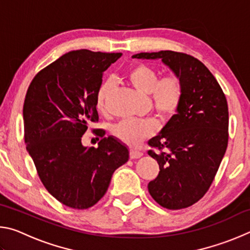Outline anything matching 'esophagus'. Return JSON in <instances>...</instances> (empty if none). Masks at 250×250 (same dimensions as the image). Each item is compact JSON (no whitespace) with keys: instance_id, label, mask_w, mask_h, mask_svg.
I'll return each mask as SVG.
<instances>
[{"instance_id":"1","label":"esophagus","mask_w":250,"mask_h":250,"mask_svg":"<svg viewBox=\"0 0 250 250\" xmlns=\"http://www.w3.org/2000/svg\"><path fill=\"white\" fill-rule=\"evenodd\" d=\"M142 155H143V153L141 151L130 150V158L131 159H139V158H141Z\"/></svg>"}]
</instances>
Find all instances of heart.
<instances>
[{
    "label": "heart",
    "mask_w": 250,
    "mask_h": 250,
    "mask_svg": "<svg viewBox=\"0 0 250 250\" xmlns=\"http://www.w3.org/2000/svg\"><path fill=\"white\" fill-rule=\"evenodd\" d=\"M126 79L141 94H147L150 104L162 119L174 116L183 97V83L176 74L159 77V71L146 64H138L126 71ZM115 83L111 79L103 82L97 91V108L104 111ZM159 124L154 118L125 119L113 125L112 134L117 140L130 146H137L151 137Z\"/></svg>",
    "instance_id": "b5f03b06"
}]
</instances>
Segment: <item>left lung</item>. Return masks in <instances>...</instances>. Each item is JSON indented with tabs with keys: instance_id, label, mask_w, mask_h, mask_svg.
Here are the masks:
<instances>
[{
	"instance_id": "1",
	"label": "left lung",
	"mask_w": 250,
	"mask_h": 250,
	"mask_svg": "<svg viewBox=\"0 0 250 250\" xmlns=\"http://www.w3.org/2000/svg\"><path fill=\"white\" fill-rule=\"evenodd\" d=\"M132 58L161 59L183 83L176 113L149 141L160 151L147 152L158 161L160 172L147 189L162 207L186 208L208 191L226 152V97L208 68L191 55L161 50L135 54Z\"/></svg>"
}]
</instances>
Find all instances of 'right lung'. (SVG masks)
I'll return each instance as SVG.
<instances>
[{"label":"right lung","mask_w":250,"mask_h":250,"mask_svg":"<svg viewBox=\"0 0 250 250\" xmlns=\"http://www.w3.org/2000/svg\"><path fill=\"white\" fill-rule=\"evenodd\" d=\"M121 53H66L45 67L29 84L23 105L24 139L42 183L71 208L94 206L107 192L111 176L129 160L113 137L98 147L82 143L90 121H98L97 91L103 74Z\"/></svg>","instance_id":"right-lung-1"}]
</instances>
